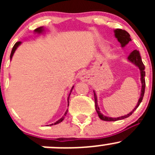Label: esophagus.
Listing matches in <instances>:
<instances>
[{"label": "esophagus", "mask_w": 155, "mask_h": 155, "mask_svg": "<svg viewBox=\"0 0 155 155\" xmlns=\"http://www.w3.org/2000/svg\"><path fill=\"white\" fill-rule=\"evenodd\" d=\"M80 79L81 80L83 81V82H85V81H87V75H85V73H82L80 76Z\"/></svg>", "instance_id": "esophagus-1"}]
</instances>
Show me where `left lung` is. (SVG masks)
<instances>
[{
	"instance_id": "1",
	"label": "left lung",
	"mask_w": 155,
	"mask_h": 155,
	"mask_svg": "<svg viewBox=\"0 0 155 155\" xmlns=\"http://www.w3.org/2000/svg\"><path fill=\"white\" fill-rule=\"evenodd\" d=\"M115 36L117 39H118V42L121 43V47H124L130 41H131L130 36V34L127 32L126 31L122 29H116L115 30ZM128 60L130 62H132L133 64H134L135 65H137L140 70V73H141V82H142V90H141V94H140V97L139 99L138 104H137V107L133 109V111H131L129 114L124 115V116L118 117V118H110V117H107L105 115H104L103 114L101 113L100 112V109L98 107L97 105V98L96 94L94 91V103H95V109H96L97 112L98 114V116L101 118V120H104V121H118V120L124 119V118H127L130 115H131L133 114V112L137 109V107L140 106V104H141L142 101H143V96H144L145 93V65L143 64V61H142L141 56H140V52L137 50H134L130 54V55L128 56Z\"/></svg>"
}]
</instances>
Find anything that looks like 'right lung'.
I'll use <instances>...</instances> for the list:
<instances>
[{"label": "right lung", "instance_id": "right-lung-1", "mask_svg": "<svg viewBox=\"0 0 155 155\" xmlns=\"http://www.w3.org/2000/svg\"><path fill=\"white\" fill-rule=\"evenodd\" d=\"M43 27L37 28V29H35V30H34V31H35V32H37V33H39V34H40V33H42V32H43ZM20 44H21V42H17V43H15V44L14 45V46H13V47H12V51H11V54H10V59L12 58V55H13L14 52H15V50H16L17 47H18V46H19ZM73 87H72V89H71V91H70V92H71V91H72V90H73ZM70 94H69V96H68V105H69V98H70ZM67 113H68V110L66 111V112H65V113H64V116L62 117L61 118H60V119H59L58 121H56V122L54 123V124H50V126L53 125V124H59V123H61V121H63L64 119V116H65V115H66V114H67Z\"/></svg>", "mask_w": 155, "mask_h": 155}]
</instances>
